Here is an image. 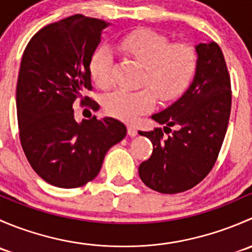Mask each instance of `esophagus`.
<instances>
[{
    "mask_svg": "<svg viewBox=\"0 0 252 252\" xmlns=\"http://www.w3.org/2000/svg\"><path fill=\"white\" fill-rule=\"evenodd\" d=\"M128 135L131 136V138H133V136L138 135V130H136L135 126H128Z\"/></svg>",
    "mask_w": 252,
    "mask_h": 252,
    "instance_id": "34e87169",
    "label": "esophagus"
}]
</instances>
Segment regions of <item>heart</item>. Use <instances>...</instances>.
I'll use <instances>...</instances> for the list:
<instances>
[{"mask_svg": "<svg viewBox=\"0 0 252 252\" xmlns=\"http://www.w3.org/2000/svg\"><path fill=\"white\" fill-rule=\"evenodd\" d=\"M119 50L146 69L145 84L161 100H172L189 83L195 70L196 55L189 45H172L169 39L154 30L142 29L126 35ZM93 79L100 88L113 81V55L107 47H98L90 61ZM151 91L114 90L103 101L108 114L124 122H135L139 116L154 107Z\"/></svg>", "mask_w": 252, "mask_h": 252, "instance_id": "b5f03b06", "label": "heart"}]
</instances>
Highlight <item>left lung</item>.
<instances>
[{
  "label": "left lung",
  "instance_id": "8db88e82",
  "mask_svg": "<svg viewBox=\"0 0 252 252\" xmlns=\"http://www.w3.org/2000/svg\"><path fill=\"white\" fill-rule=\"evenodd\" d=\"M196 67L189 88L175 102L151 118L163 130L139 131L154 145L139 167L146 187L177 194L199 184L210 173L227 133L232 107L230 79L222 50L210 41L195 46ZM176 126L168 138L163 131Z\"/></svg>",
  "mask_w": 252,
  "mask_h": 252
}]
</instances>
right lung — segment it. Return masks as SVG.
Returning a JSON list of instances; mask_svg holds the SVG:
<instances>
[{"label": "right lung", "mask_w": 252, "mask_h": 252, "mask_svg": "<svg viewBox=\"0 0 252 252\" xmlns=\"http://www.w3.org/2000/svg\"><path fill=\"white\" fill-rule=\"evenodd\" d=\"M110 23L75 14L48 24L28 44L17 83V116L24 154L53 187L79 188L93 180L108 150L126 135L118 119L74 118L73 105L98 110L88 96L90 61Z\"/></svg>", "instance_id": "right-lung-1"}]
</instances>
